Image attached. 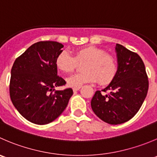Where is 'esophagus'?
<instances>
[{
    "label": "esophagus",
    "mask_w": 157,
    "mask_h": 157,
    "mask_svg": "<svg viewBox=\"0 0 157 157\" xmlns=\"http://www.w3.org/2000/svg\"><path fill=\"white\" fill-rule=\"evenodd\" d=\"M80 88H81V86H78V87H74V88H73V90H74V92H76V91L79 90Z\"/></svg>",
    "instance_id": "34e87169"
}]
</instances>
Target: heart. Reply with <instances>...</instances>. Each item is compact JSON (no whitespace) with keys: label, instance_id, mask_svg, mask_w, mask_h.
Segmentation results:
<instances>
[{"label":"heart","instance_id":"b5f03b06","mask_svg":"<svg viewBox=\"0 0 157 157\" xmlns=\"http://www.w3.org/2000/svg\"><path fill=\"white\" fill-rule=\"evenodd\" d=\"M83 61L81 67L83 72L77 73L67 79V83L71 87H78L97 80L101 85L108 84L117 74V62L115 57L105 50L94 46L77 50L74 57L67 51H61L56 57L55 65L63 72L71 73L77 67V63Z\"/></svg>","mask_w":157,"mask_h":157}]
</instances>
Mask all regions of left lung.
I'll list each match as a JSON object with an SVG mask.
<instances>
[{
    "instance_id": "obj_1",
    "label": "left lung",
    "mask_w": 157,
    "mask_h": 157,
    "mask_svg": "<svg viewBox=\"0 0 157 157\" xmlns=\"http://www.w3.org/2000/svg\"><path fill=\"white\" fill-rule=\"evenodd\" d=\"M117 74L109 86L96 91L91 100L94 113L104 122L117 125L130 121L142 106L149 88L145 65L136 53L117 44Z\"/></svg>"
}]
</instances>
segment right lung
<instances>
[{"instance_id":"add662e5","label":"right lung","mask_w":157,"mask_h":157,"mask_svg":"<svg viewBox=\"0 0 157 157\" xmlns=\"http://www.w3.org/2000/svg\"><path fill=\"white\" fill-rule=\"evenodd\" d=\"M63 45L56 41L33 44L15 60L11 68L10 97L18 112L30 122L44 125L66 109L73 90L57 75L55 60Z\"/></svg>"}]
</instances>
